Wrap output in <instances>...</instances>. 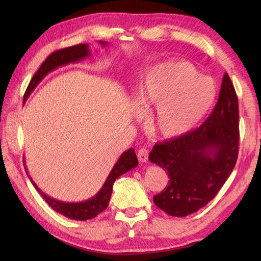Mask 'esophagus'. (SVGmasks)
Returning <instances> with one entry per match:
<instances>
[{
    "label": "esophagus",
    "instance_id": "1",
    "mask_svg": "<svg viewBox=\"0 0 261 261\" xmlns=\"http://www.w3.org/2000/svg\"><path fill=\"white\" fill-rule=\"evenodd\" d=\"M137 156H138V159H139V162L147 163L148 162V157H149L148 149L140 148L139 150H138V152H137Z\"/></svg>",
    "mask_w": 261,
    "mask_h": 261
}]
</instances>
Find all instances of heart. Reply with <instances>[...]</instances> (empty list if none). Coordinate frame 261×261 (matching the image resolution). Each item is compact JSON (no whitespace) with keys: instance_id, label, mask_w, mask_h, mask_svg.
Returning <instances> with one entry per match:
<instances>
[{"instance_id":"b5f03b06","label":"heart","mask_w":261,"mask_h":261,"mask_svg":"<svg viewBox=\"0 0 261 261\" xmlns=\"http://www.w3.org/2000/svg\"><path fill=\"white\" fill-rule=\"evenodd\" d=\"M213 80L199 75L191 63H163L143 71L136 86L139 108L150 107L147 125L154 135L173 139L187 134L214 103Z\"/></svg>"}]
</instances>
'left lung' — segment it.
Segmentation results:
<instances>
[{
	"mask_svg": "<svg viewBox=\"0 0 261 261\" xmlns=\"http://www.w3.org/2000/svg\"><path fill=\"white\" fill-rule=\"evenodd\" d=\"M239 104L228 74H224L219 99L197 129L156 143L151 163L168 173V185L153 203L171 216L197 212L216 196L233 170L239 152Z\"/></svg>",
	"mask_w": 261,
	"mask_h": 261,
	"instance_id": "1",
	"label": "left lung"
}]
</instances>
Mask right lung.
<instances>
[{"instance_id": "add662e5", "label": "right lung", "mask_w": 261, "mask_h": 261, "mask_svg": "<svg viewBox=\"0 0 261 261\" xmlns=\"http://www.w3.org/2000/svg\"><path fill=\"white\" fill-rule=\"evenodd\" d=\"M99 42H101L102 46H105V43H107L104 41H99ZM90 55L91 53H90V49H88L87 43H80V45H76V46L59 49V50H56L51 55H49L45 62L41 64L40 68L37 70V73L33 75V77L31 79L29 85L27 87V91L24 93L23 101H25L28 96L31 94V92L35 90L36 86L48 73H50V71H53L54 69H56L60 67V66H64L66 64L80 62L81 59L90 56ZM136 166H138V158L136 156L135 149L130 148L129 150H126L121 154V157L114 165L112 170H111L107 180H105L103 187L99 190V192L96 194V195L92 197L91 199H87L85 202H80V203L60 202V201H57V199L49 197L37 186V184L32 180L30 176L29 178L32 182V185L35 186V188L38 191V193L40 194L42 198L45 199L49 206H50L53 210H55L56 212L60 214H63L68 219L86 221V220L95 218L97 214L103 212V211L108 207L115 179L119 178L121 175H123L124 173H126V171L135 168ZM24 169L28 174L25 166H24Z\"/></svg>"}]
</instances>
